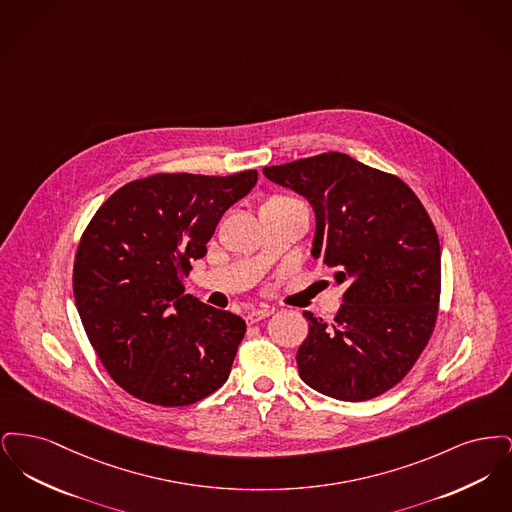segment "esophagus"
Here are the masks:
<instances>
[{
	"label": "esophagus",
	"instance_id": "34e87169",
	"mask_svg": "<svg viewBox=\"0 0 512 512\" xmlns=\"http://www.w3.org/2000/svg\"><path fill=\"white\" fill-rule=\"evenodd\" d=\"M270 315H272V311H270L268 307H259V309H251V311H247L245 320H247V324H255V322H259V320H263V318L270 317Z\"/></svg>",
	"mask_w": 512,
	"mask_h": 512
}]
</instances>
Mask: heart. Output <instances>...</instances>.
<instances>
[{
	"label": "heart",
	"instance_id": "1",
	"mask_svg": "<svg viewBox=\"0 0 512 512\" xmlns=\"http://www.w3.org/2000/svg\"><path fill=\"white\" fill-rule=\"evenodd\" d=\"M290 201H297V199L288 197V195H272V197H268L265 207H267V205H276V203H290Z\"/></svg>",
	"mask_w": 512,
	"mask_h": 512
}]
</instances>
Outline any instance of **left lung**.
<instances>
[{"instance_id": "obj_1", "label": "left lung", "mask_w": 512, "mask_h": 512, "mask_svg": "<svg viewBox=\"0 0 512 512\" xmlns=\"http://www.w3.org/2000/svg\"><path fill=\"white\" fill-rule=\"evenodd\" d=\"M263 174L311 201L313 257L347 286L332 322L305 313L301 380L340 401L386 393L411 372L438 320L441 249L428 211L401 178L338 151Z\"/></svg>"}]
</instances>
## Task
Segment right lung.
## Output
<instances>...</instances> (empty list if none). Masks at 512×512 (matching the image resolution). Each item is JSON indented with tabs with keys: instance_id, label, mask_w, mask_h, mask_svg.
I'll use <instances>...</instances> for the list:
<instances>
[{
	"instance_id": "add662e5",
	"label": "right lung",
	"mask_w": 512,
	"mask_h": 512,
	"mask_svg": "<svg viewBox=\"0 0 512 512\" xmlns=\"http://www.w3.org/2000/svg\"><path fill=\"white\" fill-rule=\"evenodd\" d=\"M255 184L257 171L153 174L124 184L84 228L76 309L101 365L136 399L186 407L228 380L245 320L184 295V278Z\"/></svg>"
}]
</instances>
